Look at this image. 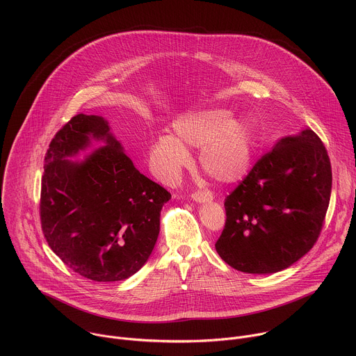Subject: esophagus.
<instances>
[{
    "label": "esophagus",
    "mask_w": 356,
    "mask_h": 356,
    "mask_svg": "<svg viewBox=\"0 0 356 356\" xmlns=\"http://www.w3.org/2000/svg\"><path fill=\"white\" fill-rule=\"evenodd\" d=\"M191 198L197 202H206L213 200V193L211 191H194L191 194Z\"/></svg>",
    "instance_id": "1"
}]
</instances>
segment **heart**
<instances>
[{"label": "heart", "instance_id": "obj_1", "mask_svg": "<svg viewBox=\"0 0 356 356\" xmlns=\"http://www.w3.org/2000/svg\"><path fill=\"white\" fill-rule=\"evenodd\" d=\"M173 135H162L149 149V165L161 180L176 181L190 162L187 147H200L198 163L210 179L221 184L238 183L250 170L252 125L221 108L195 110L175 120Z\"/></svg>", "mask_w": 356, "mask_h": 356}]
</instances>
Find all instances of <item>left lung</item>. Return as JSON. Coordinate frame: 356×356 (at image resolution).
Wrapping results in <instances>:
<instances>
[{"mask_svg":"<svg viewBox=\"0 0 356 356\" xmlns=\"http://www.w3.org/2000/svg\"><path fill=\"white\" fill-rule=\"evenodd\" d=\"M331 186L330 158L314 131L282 138L225 198L218 255L245 273L287 269L317 242Z\"/></svg>","mask_w":356,"mask_h":356,"instance_id":"1","label":"left lung"}]
</instances>
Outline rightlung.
Instances as JSON below:
<instances>
[{"mask_svg": "<svg viewBox=\"0 0 356 356\" xmlns=\"http://www.w3.org/2000/svg\"><path fill=\"white\" fill-rule=\"evenodd\" d=\"M91 138L103 140L84 161L69 157ZM170 193L143 176L98 115L73 117L52 139L44 156L40 224L56 255L94 282H118L149 259Z\"/></svg>", "mask_w": 356, "mask_h": 356, "instance_id": "add662e5", "label": "right lung"}]
</instances>
